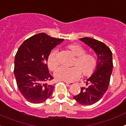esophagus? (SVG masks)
I'll list each match as a JSON object with an SVG mask.
<instances>
[{
  "label": "esophagus",
  "mask_w": 126,
  "mask_h": 126,
  "mask_svg": "<svg viewBox=\"0 0 126 126\" xmlns=\"http://www.w3.org/2000/svg\"><path fill=\"white\" fill-rule=\"evenodd\" d=\"M66 84L67 86H73V84H74V83H67V82Z\"/></svg>",
  "instance_id": "34e87169"
}]
</instances>
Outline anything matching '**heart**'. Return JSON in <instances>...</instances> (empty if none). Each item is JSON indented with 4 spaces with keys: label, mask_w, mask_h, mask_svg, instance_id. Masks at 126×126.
<instances>
[{
    "label": "heart",
    "mask_w": 126,
    "mask_h": 126,
    "mask_svg": "<svg viewBox=\"0 0 126 126\" xmlns=\"http://www.w3.org/2000/svg\"><path fill=\"white\" fill-rule=\"evenodd\" d=\"M67 48L76 57L73 64V67L70 69L61 67L54 73L55 79L59 81L72 82L78 79L81 74L83 77H90L94 73L98 65L96 56L92 53H86V50L79 44L73 43L67 46ZM56 51L50 53L47 59V65L51 71H55L59 65L56 57Z\"/></svg>",
    "instance_id": "heart-1"
}]
</instances>
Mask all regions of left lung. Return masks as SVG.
Returning a JSON list of instances; mask_svg holds the SVG:
<instances>
[{
  "label": "left lung",
  "mask_w": 126,
  "mask_h": 126,
  "mask_svg": "<svg viewBox=\"0 0 126 126\" xmlns=\"http://www.w3.org/2000/svg\"><path fill=\"white\" fill-rule=\"evenodd\" d=\"M91 47L97 55L98 65L94 73L85 81V87L73 98L79 104L91 105L99 101L109 87L113 68L112 53L103 42L89 37L79 39Z\"/></svg>",
  "instance_id": "obj_1"
}]
</instances>
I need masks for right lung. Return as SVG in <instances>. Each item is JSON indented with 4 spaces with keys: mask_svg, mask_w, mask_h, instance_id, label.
Listing matches in <instances>:
<instances>
[{
    "mask_svg": "<svg viewBox=\"0 0 126 126\" xmlns=\"http://www.w3.org/2000/svg\"><path fill=\"white\" fill-rule=\"evenodd\" d=\"M64 39L51 37L44 33L33 35L19 47L14 59V73L19 92L33 103L45 102L53 91V79L48 69L51 50Z\"/></svg>",
    "mask_w": 126,
    "mask_h": 126,
    "instance_id": "obj_1",
    "label": "right lung"
}]
</instances>
